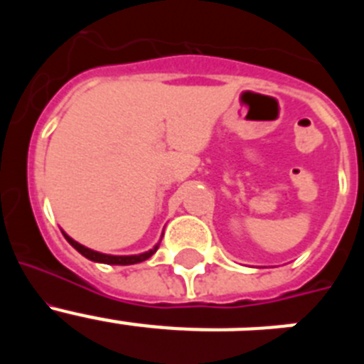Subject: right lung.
<instances>
[{
	"label": "right lung",
	"instance_id": "obj_1",
	"mask_svg": "<svg viewBox=\"0 0 364 364\" xmlns=\"http://www.w3.org/2000/svg\"><path fill=\"white\" fill-rule=\"evenodd\" d=\"M63 233V231H62ZM63 237L67 239V242L70 244V246L76 250V252L82 253L85 259L89 260H95V262H102V264H117V266H129V264H138V262H142V260H147L151 255H153L156 250H159V244L154 247H151L149 252L146 253H140V255H107V253H100V252H95V250H91V247H85L82 246L80 242H76L74 239H70L69 235L63 233Z\"/></svg>",
	"mask_w": 364,
	"mask_h": 364
}]
</instances>
